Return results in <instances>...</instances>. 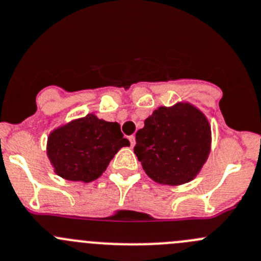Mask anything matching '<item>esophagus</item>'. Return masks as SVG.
Wrapping results in <instances>:
<instances>
[{"label":"esophagus","mask_w":261,"mask_h":261,"mask_svg":"<svg viewBox=\"0 0 261 261\" xmlns=\"http://www.w3.org/2000/svg\"><path fill=\"white\" fill-rule=\"evenodd\" d=\"M128 140H130V144H131V146H135V144H136V141H135V135H131V136H128Z\"/></svg>","instance_id":"1"}]
</instances>
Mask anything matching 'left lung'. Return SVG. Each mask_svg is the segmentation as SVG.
I'll return each instance as SVG.
<instances>
[{
	"label": "left lung",
	"instance_id": "8db88e82",
	"mask_svg": "<svg viewBox=\"0 0 261 261\" xmlns=\"http://www.w3.org/2000/svg\"><path fill=\"white\" fill-rule=\"evenodd\" d=\"M211 144V126L204 113L190 103H177L159 107L144 121L134 151L151 179L177 186L198 176Z\"/></svg>",
	"mask_w": 261,
	"mask_h": 261
}]
</instances>
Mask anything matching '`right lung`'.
I'll list each match as a JSON object with an SVG mask.
<instances>
[{
  "label": "right lung",
  "instance_id": "obj_1",
  "mask_svg": "<svg viewBox=\"0 0 261 261\" xmlns=\"http://www.w3.org/2000/svg\"><path fill=\"white\" fill-rule=\"evenodd\" d=\"M128 145L117 122L90 113L55 128L48 136L47 155L62 178L92 182L102 176L115 154Z\"/></svg>",
  "mask_w": 261,
  "mask_h": 261
}]
</instances>
